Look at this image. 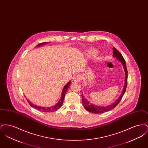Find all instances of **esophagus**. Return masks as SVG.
Returning <instances> with one entry per match:
<instances>
[{
  "instance_id": "esophagus-1",
  "label": "esophagus",
  "mask_w": 148,
  "mask_h": 148,
  "mask_svg": "<svg viewBox=\"0 0 148 148\" xmlns=\"http://www.w3.org/2000/svg\"><path fill=\"white\" fill-rule=\"evenodd\" d=\"M73 81L74 82H79L80 81V80H81V77L79 75H76L73 77Z\"/></svg>"
}]
</instances>
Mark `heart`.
<instances>
[{
  "label": "heart",
  "mask_w": 148,
  "mask_h": 148,
  "mask_svg": "<svg viewBox=\"0 0 148 148\" xmlns=\"http://www.w3.org/2000/svg\"><path fill=\"white\" fill-rule=\"evenodd\" d=\"M90 53L92 54H95L97 53V51L95 50H92L90 51Z\"/></svg>",
  "instance_id": "heart-1"
}]
</instances>
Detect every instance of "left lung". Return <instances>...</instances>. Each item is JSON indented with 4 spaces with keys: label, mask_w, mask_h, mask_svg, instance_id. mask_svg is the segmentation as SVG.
Wrapping results in <instances>:
<instances>
[{
    "label": "left lung",
    "mask_w": 148,
    "mask_h": 148,
    "mask_svg": "<svg viewBox=\"0 0 148 148\" xmlns=\"http://www.w3.org/2000/svg\"><path fill=\"white\" fill-rule=\"evenodd\" d=\"M114 57H115L118 60L121 62V63L123 64L124 66V69L125 71V86L123 89V91L122 92V94L120 96L119 98L115 102H114L110 106H95L93 104H91L90 103H89L87 99L85 98L83 96V94L82 95V102L84 105L85 109L90 112V113H95V114H100V113H104L106 112L109 111L113 108H114L116 106H117L121 101V99L123 98L126 89H127V65H126V63L125 61V59H124L123 56L121 55V54L120 53L119 51L116 49L115 47H113V55Z\"/></svg>",
    "instance_id": "left-lung-1"
}]
</instances>
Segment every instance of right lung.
I'll return each mask as SVG.
<instances>
[{
    "label": "right lung",
    "mask_w": 148,
    "mask_h": 148,
    "mask_svg": "<svg viewBox=\"0 0 148 148\" xmlns=\"http://www.w3.org/2000/svg\"><path fill=\"white\" fill-rule=\"evenodd\" d=\"M47 42H41V43H39V44H38L36 47H39L41 45H43V44H46ZM71 84V82H68L66 85H65L64 87L63 90L62 91V96H61V98L60 99V100L59 101V102L56 104V106H51V107H49V108H44V107H41V106H34V104H32L30 101L28 100V102L29 104H30V106L33 108H35L36 109L40 111V112H54V111H56L58 109H59L62 106L63 104V103L64 99V97H65V94L66 93V92L67 91V89L68 88H69V86H70Z\"/></svg>",
    "instance_id": "1"
}]
</instances>
